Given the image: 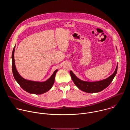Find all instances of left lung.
I'll use <instances>...</instances> for the list:
<instances>
[{
  "label": "left lung",
  "instance_id": "1",
  "mask_svg": "<svg viewBox=\"0 0 130 130\" xmlns=\"http://www.w3.org/2000/svg\"><path fill=\"white\" fill-rule=\"evenodd\" d=\"M117 68L118 65H117L116 69L112 75L105 79L95 82L83 81L79 79L71 70L70 71V75L73 83L79 89L88 93H94L103 90L110 84L116 75Z\"/></svg>",
  "mask_w": 130,
  "mask_h": 130
}]
</instances>
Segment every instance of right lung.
I'll return each instance as SVG.
<instances>
[{
  "label": "right lung",
  "mask_w": 130,
  "mask_h": 130,
  "mask_svg": "<svg viewBox=\"0 0 130 130\" xmlns=\"http://www.w3.org/2000/svg\"><path fill=\"white\" fill-rule=\"evenodd\" d=\"M15 49V46L13 48L12 54V69L14 78L18 84L24 90L30 94H32L41 95L49 90L52 88L54 84L55 75H56V73L58 69L55 70L51 77L45 81H34L25 79L21 77L16 68L14 60Z\"/></svg>",
  "instance_id": "add662e5"
}]
</instances>
